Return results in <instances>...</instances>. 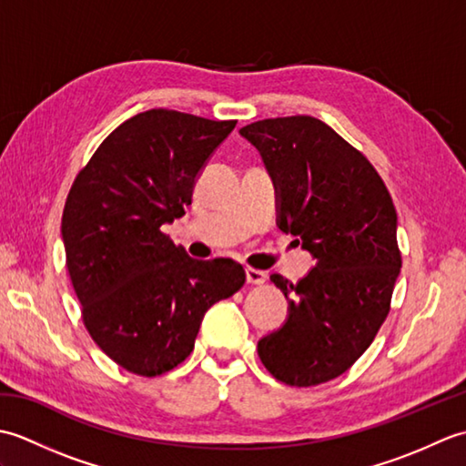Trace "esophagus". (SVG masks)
<instances>
[{
    "label": "esophagus",
    "mask_w": 466,
    "mask_h": 466,
    "mask_svg": "<svg viewBox=\"0 0 466 466\" xmlns=\"http://www.w3.org/2000/svg\"><path fill=\"white\" fill-rule=\"evenodd\" d=\"M266 279H268V276H266V272L256 270V268H246V282H248V284L260 286V284L266 282Z\"/></svg>",
    "instance_id": "obj_1"
}]
</instances>
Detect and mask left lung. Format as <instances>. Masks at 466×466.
I'll return each mask as SVG.
<instances>
[{"instance_id":"1","label":"left lung","mask_w":466,"mask_h":466,"mask_svg":"<svg viewBox=\"0 0 466 466\" xmlns=\"http://www.w3.org/2000/svg\"><path fill=\"white\" fill-rule=\"evenodd\" d=\"M240 136L272 176L276 224L316 260L296 284L270 276L289 299V319L258 342V356L284 384L329 382L360 359L389 316L402 266L392 198L374 166L312 116L260 120Z\"/></svg>"}]
</instances>
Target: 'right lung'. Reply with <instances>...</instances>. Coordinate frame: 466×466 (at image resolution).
I'll list each match as a JSON object with an SVG mask.
<instances>
[{
	"label": "right lung",
	"instance_id": "right-lung-1",
	"mask_svg": "<svg viewBox=\"0 0 466 466\" xmlns=\"http://www.w3.org/2000/svg\"><path fill=\"white\" fill-rule=\"evenodd\" d=\"M234 126L164 107L137 114L106 137L67 194L62 238L84 324L127 372L176 369L206 310L246 282L238 262L190 258L160 230L186 214L198 174Z\"/></svg>",
	"mask_w": 466,
	"mask_h": 466
}]
</instances>
